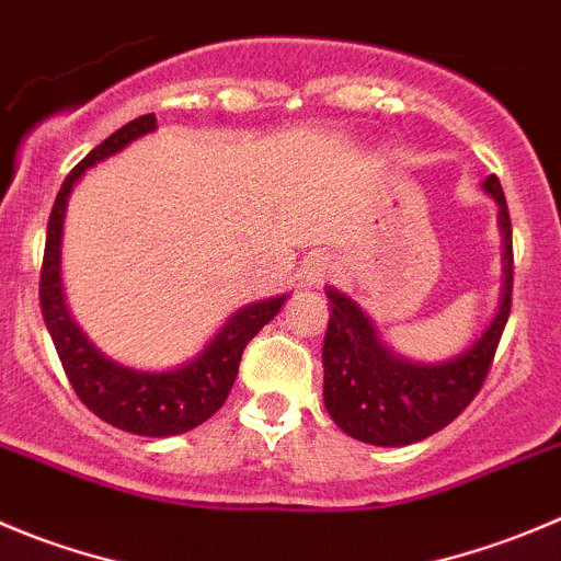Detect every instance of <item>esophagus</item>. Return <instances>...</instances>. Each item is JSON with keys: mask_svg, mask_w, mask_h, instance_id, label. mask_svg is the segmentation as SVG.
Masks as SVG:
<instances>
[{"mask_svg": "<svg viewBox=\"0 0 561 561\" xmlns=\"http://www.w3.org/2000/svg\"><path fill=\"white\" fill-rule=\"evenodd\" d=\"M334 274V265H332V260H329V256H310V260H307V265H305V285L307 287H321L323 282L329 279V276Z\"/></svg>", "mask_w": 561, "mask_h": 561, "instance_id": "obj_1", "label": "esophagus"}]
</instances>
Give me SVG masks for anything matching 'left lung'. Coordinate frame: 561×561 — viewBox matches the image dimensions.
I'll return each instance as SVG.
<instances>
[{"label":"left lung","mask_w":561,"mask_h":561,"mask_svg":"<svg viewBox=\"0 0 561 561\" xmlns=\"http://www.w3.org/2000/svg\"><path fill=\"white\" fill-rule=\"evenodd\" d=\"M499 204L504 285L490 327L443 363H415L396 354L363 307L327 287L332 305L323 337V404L348 437L370 446H412L446 428L481 390L512 307V221L499 176L481 182Z\"/></svg>","instance_id":"8db88e82"}]
</instances>
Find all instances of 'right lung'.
<instances>
[{
    "label": "right lung",
    "instance_id": "right-lung-1",
    "mask_svg": "<svg viewBox=\"0 0 561 561\" xmlns=\"http://www.w3.org/2000/svg\"><path fill=\"white\" fill-rule=\"evenodd\" d=\"M154 129V113L140 115L135 122L124 124L122 129H115L66 176L55 198V207H51L49 227H46L41 312H44L46 329H49L68 381L93 415L107 421L110 426L140 434V437H174V434L191 432L221 410L234 379H238L243 348L265 323L274 321V316L287 301V293L260 298V301H251V305L234 310L196 357L171 370L129 368V365L104 357L85 337V332L77 327L68 312L60 276L62 221H66L68 196L88 169L118 154L133 140L144 138Z\"/></svg>",
    "mask_w": 561,
    "mask_h": 561
}]
</instances>
